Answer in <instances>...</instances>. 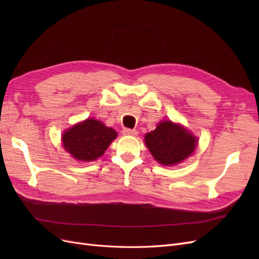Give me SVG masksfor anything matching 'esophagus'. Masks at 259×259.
<instances>
[{
    "instance_id": "esophagus-1",
    "label": "esophagus",
    "mask_w": 259,
    "mask_h": 259,
    "mask_svg": "<svg viewBox=\"0 0 259 259\" xmlns=\"http://www.w3.org/2000/svg\"><path fill=\"white\" fill-rule=\"evenodd\" d=\"M122 133L124 135H130V136H136L138 134V132L136 130H131V128H124Z\"/></svg>"
}]
</instances>
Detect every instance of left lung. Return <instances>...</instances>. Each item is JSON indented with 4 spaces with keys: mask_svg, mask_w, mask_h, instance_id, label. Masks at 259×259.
I'll return each instance as SVG.
<instances>
[{
    "mask_svg": "<svg viewBox=\"0 0 259 259\" xmlns=\"http://www.w3.org/2000/svg\"><path fill=\"white\" fill-rule=\"evenodd\" d=\"M198 139L178 124L161 122L145 136L153 158L163 165H175L187 159L195 149Z\"/></svg>",
    "mask_w": 259,
    "mask_h": 259,
    "instance_id": "1",
    "label": "left lung"
}]
</instances>
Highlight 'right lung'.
Returning a JSON list of instances; mask_svg holds the SVG:
<instances>
[{
    "label": "right lung",
    "instance_id": "obj_1",
    "mask_svg": "<svg viewBox=\"0 0 259 259\" xmlns=\"http://www.w3.org/2000/svg\"><path fill=\"white\" fill-rule=\"evenodd\" d=\"M116 137V132L100 121L88 119L74 125L62 135V145L72 158L94 161L103 155Z\"/></svg>",
    "mask_w": 259,
    "mask_h": 259
}]
</instances>
